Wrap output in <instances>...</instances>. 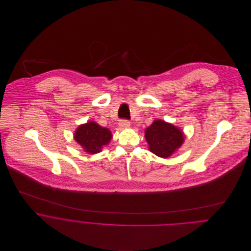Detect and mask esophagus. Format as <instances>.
<instances>
[{
    "mask_svg": "<svg viewBox=\"0 0 251 251\" xmlns=\"http://www.w3.org/2000/svg\"><path fill=\"white\" fill-rule=\"evenodd\" d=\"M119 126H120L122 129L127 128V127L130 126V122H129V121H126V120H122V121H120V123H119Z\"/></svg>",
    "mask_w": 251,
    "mask_h": 251,
    "instance_id": "obj_1",
    "label": "esophagus"
}]
</instances>
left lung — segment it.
<instances>
[{
	"label": "left lung",
	"instance_id": "obj_1",
	"mask_svg": "<svg viewBox=\"0 0 251 251\" xmlns=\"http://www.w3.org/2000/svg\"><path fill=\"white\" fill-rule=\"evenodd\" d=\"M145 138L149 150L159 157H169L183 143L182 131L172 124L155 120L146 128Z\"/></svg>",
	"mask_w": 251,
	"mask_h": 251
}]
</instances>
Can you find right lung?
<instances>
[{"label": "right lung", "instance_id": "add662e5", "mask_svg": "<svg viewBox=\"0 0 251 251\" xmlns=\"http://www.w3.org/2000/svg\"><path fill=\"white\" fill-rule=\"evenodd\" d=\"M111 138V131L95 122L79 126L74 133V140L88 153L101 151L103 146L107 145Z\"/></svg>", "mask_w": 251, "mask_h": 251}]
</instances>
